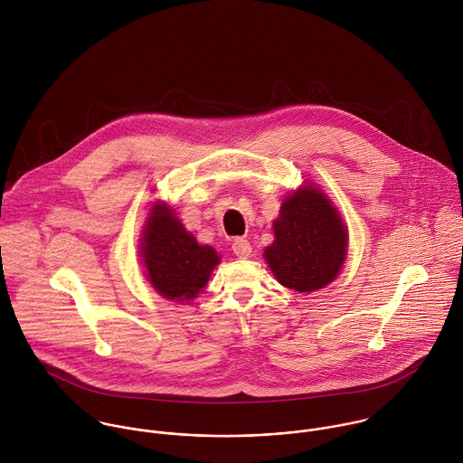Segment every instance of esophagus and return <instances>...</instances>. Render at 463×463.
Returning <instances> with one entry per match:
<instances>
[{"label":"esophagus","mask_w":463,"mask_h":463,"mask_svg":"<svg viewBox=\"0 0 463 463\" xmlns=\"http://www.w3.org/2000/svg\"><path fill=\"white\" fill-rule=\"evenodd\" d=\"M232 250L239 259H248L251 255V244L246 239H235L232 244Z\"/></svg>","instance_id":"esophagus-1"}]
</instances>
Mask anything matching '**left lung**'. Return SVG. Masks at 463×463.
Instances as JSON below:
<instances>
[{
    "mask_svg": "<svg viewBox=\"0 0 463 463\" xmlns=\"http://www.w3.org/2000/svg\"><path fill=\"white\" fill-rule=\"evenodd\" d=\"M272 230L264 259L283 287L316 292L336 278L347 255V230L321 189L305 185L283 199Z\"/></svg>",
    "mask_w": 463,
    "mask_h": 463,
    "instance_id": "8db88e82",
    "label": "left lung"
}]
</instances>
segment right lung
Here are the masks:
<instances>
[{
	"instance_id": "obj_1",
	"label": "right lung",
	"mask_w": 463,
	"mask_h": 463,
	"mask_svg": "<svg viewBox=\"0 0 463 463\" xmlns=\"http://www.w3.org/2000/svg\"><path fill=\"white\" fill-rule=\"evenodd\" d=\"M140 257L151 287L178 303L194 299L221 260L212 246L198 244L164 201L153 204L144 224Z\"/></svg>"
}]
</instances>
